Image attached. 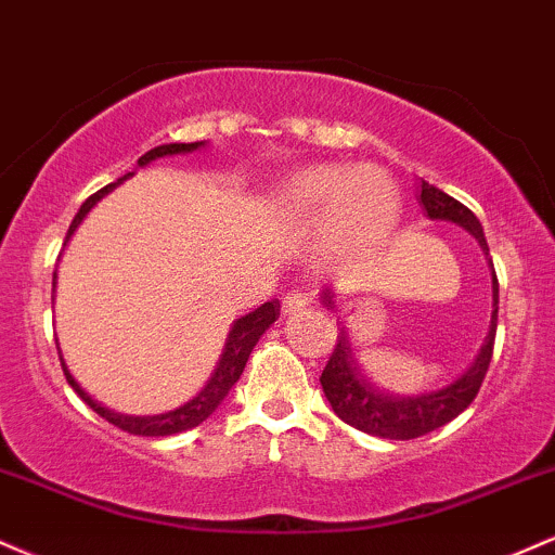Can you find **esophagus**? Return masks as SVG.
<instances>
[{
  "mask_svg": "<svg viewBox=\"0 0 555 555\" xmlns=\"http://www.w3.org/2000/svg\"><path fill=\"white\" fill-rule=\"evenodd\" d=\"M306 306H309V296H306L304 291H291V293H285V298H283V314H285V317L298 314V311L306 309Z\"/></svg>",
  "mask_w": 555,
  "mask_h": 555,
  "instance_id": "34e87169",
  "label": "esophagus"
}]
</instances>
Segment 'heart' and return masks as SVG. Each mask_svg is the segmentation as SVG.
Masks as SVG:
<instances>
[{
  "instance_id": "heart-1",
  "label": "heart",
  "mask_w": 555,
  "mask_h": 555,
  "mask_svg": "<svg viewBox=\"0 0 555 555\" xmlns=\"http://www.w3.org/2000/svg\"><path fill=\"white\" fill-rule=\"evenodd\" d=\"M270 210L288 225H322L324 244L337 257H361L387 241L397 220V194L376 166L314 163L272 189Z\"/></svg>"
}]
</instances>
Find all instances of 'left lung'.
Listing matches in <instances>:
<instances>
[{
    "label": "left lung",
    "instance_id": "obj_1",
    "mask_svg": "<svg viewBox=\"0 0 555 555\" xmlns=\"http://www.w3.org/2000/svg\"><path fill=\"white\" fill-rule=\"evenodd\" d=\"M418 202L423 212L431 220H447L465 228L470 236L478 241L480 249L488 257V244L486 233L480 220L467 210L462 202L449 197L447 192L436 189L428 181L418 184ZM491 264V257H488ZM491 278H493V314H491V330H488L483 348L475 356V361L467 366V371L454 379L447 387L431 389V392L421 395H395L389 389L376 387L371 379L361 374L353 348H350L348 335L340 330L337 335L335 353L330 356L327 366L322 371V389L324 397L330 400L332 410L337 413V418L348 423V426L358 428V431L379 436V439H418L423 434H431L436 428L447 426L449 421H454L478 395L480 384L486 379L488 363L493 356V340H496V319H499V280L491 264ZM322 304L335 309V293L324 291Z\"/></svg>",
    "mask_w": 555,
    "mask_h": 555
}]
</instances>
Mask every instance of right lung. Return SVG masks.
<instances>
[{
    "instance_id": "add662e5",
    "label": "right lung",
    "mask_w": 555,
    "mask_h": 555,
    "mask_svg": "<svg viewBox=\"0 0 555 555\" xmlns=\"http://www.w3.org/2000/svg\"><path fill=\"white\" fill-rule=\"evenodd\" d=\"M205 145H207V142H171V145H158V147L147 150V153L142 155L140 160H137V166L145 168L153 160L166 158V155H186V153H194V150H199V147H205ZM129 176H134V171L132 173H124L121 179L114 181V184L103 186L101 192H95L93 197H88V199L82 202L80 212H77L75 220H72L69 231H67V238H64V246H67V241L75 236V231H77V228H80V223L85 220V215L93 210L98 202L106 197L108 192H114L116 186L124 184V181H127ZM54 288H56V272H54ZM278 317H280V304L278 301H267V304L259 306V309L249 311V314H246V317L236 319V322H233L231 332H228V337H225V348H223V353H220L218 366H215L212 376H210V379H207L205 387H202L199 392L194 395L189 402H184V405H181V408L168 410V413H160V415H124V413H116V410L103 408L101 402L93 400V397L85 392L80 384L75 382V376L69 374L67 363H64L62 350H59V361H62L64 376H67L69 387L75 389V392L82 397L85 405L93 408L95 413L101 415V418H106L108 423H114L116 428H121V431L134 434V436H173V434L189 431V428L199 426L202 421H207L215 413V410H218L220 402L225 400L228 392H231L233 384L238 382V376L244 374V366H246V361H249L254 345L259 343V337H262L264 332L272 327V324H275Z\"/></svg>"
}]
</instances>
